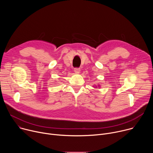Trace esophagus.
Wrapping results in <instances>:
<instances>
[{
  "mask_svg": "<svg viewBox=\"0 0 153 153\" xmlns=\"http://www.w3.org/2000/svg\"><path fill=\"white\" fill-rule=\"evenodd\" d=\"M74 73H76V74H79V73H80V69L79 68H74Z\"/></svg>",
  "mask_w": 153,
  "mask_h": 153,
  "instance_id": "obj_1",
  "label": "esophagus"
}]
</instances>
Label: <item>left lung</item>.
Wrapping results in <instances>:
<instances>
[{
    "label": "left lung",
    "instance_id": "left-lung-1",
    "mask_svg": "<svg viewBox=\"0 0 153 153\" xmlns=\"http://www.w3.org/2000/svg\"><path fill=\"white\" fill-rule=\"evenodd\" d=\"M95 88H97V87H100V85H98V86H95Z\"/></svg>",
    "mask_w": 153,
    "mask_h": 153
}]
</instances>
